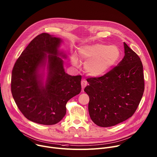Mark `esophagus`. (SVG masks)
Listing matches in <instances>:
<instances>
[{"mask_svg": "<svg viewBox=\"0 0 157 157\" xmlns=\"http://www.w3.org/2000/svg\"><path fill=\"white\" fill-rule=\"evenodd\" d=\"M81 85H82V90H83L85 86L87 85V82L85 81V80H82L81 82Z\"/></svg>", "mask_w": 157, "mask_h": 157, "instance_id": "obj_1", "label": "esophagus"}]
</instances>
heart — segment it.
<instances>
[{"label":"heart","mask_w":157,"mask_h":157,"mask_svg":"<svg viewBox=\"0 0 157 157\" xmlns=\"http://www.w3.org/2000/svg\"><path fill=\"white\" fill-rule=\"evenodd\" d=\"M77 53L85 63L86 72L92 77H100L107 73L118 62L120 58V51L114 45L107 46L100 43L85 44L78 48ZM76 52L71 55L72 65L80 67V62Z\"/></svg>","instance_id":"heart-1"}]
</instances>
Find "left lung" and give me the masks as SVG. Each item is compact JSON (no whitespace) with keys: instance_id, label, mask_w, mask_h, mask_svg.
<instances>
[{"instance_id":"left-lung-1","label":"left lung","mask_w":157,"mask_h":157,"mask_svg":"<svg viewBox=\"0 0 157 157\" xmlns=\"http://www.w3.org/2000/svg\"><path fill=\"white\" fill-rule=\"evenodd\" d=\"M125 56L109 72L86 79L84 91L90 100L89 112L98 126H114L131 117L144 92L143 65L140 57L125 42Z\"/></svg>"}]
</instances>
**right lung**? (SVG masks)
I'll use <instances>...</instances> for the list:
<instances>
[{"label": "right lung", "instance_id": "right-lung-1", "mask_svg": "<svg viewBox=\"0 0 157 157\" xmlns=\"http://www.w3.org/2000/svg\"><path fill=\"white\" fill-rule=\"evenodd\" d=\"M62 42L48 33L39 34L12 70L11 91L16 105L28 120L39 124L59 122L66 114L67 102L81 92V75L65 72L62 58L67 56L59 50Z\"/></svg>", "mask_w": 157, "mask_h": 157}]
</instances>
